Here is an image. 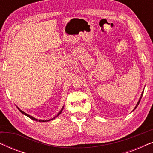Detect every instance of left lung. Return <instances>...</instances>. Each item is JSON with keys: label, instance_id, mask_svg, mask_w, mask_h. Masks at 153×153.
Segmentation results:
<instances>
[{"label": "left lung", "instance_id": "left-lung-1", "mask_svg": "<svg viewBox=\"0 0 153 153\" xmlns=\"http://www.w3.org/2000/svg\"><path fill=\"white\" fill-rule=\"evenodd\" d=\"M143 93H142V94H141V97H140V99H139V102H138V103H137V106H135V108L137 107V106H138V105H139V102H140V101H141V97H142V96H143ZM135 108H134V109H135Z\"/></svg>", "mask_w": 153, "mask_h": 153}]
</instances>
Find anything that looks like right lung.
I'll return each mask as SVG.
<instances>
[{
	"instance_id": "add662e5",
	"label": "right lung",
	"mask_w": 153,
	"mask_h": 153,
	"mask_svg": "<svg viewBox=\"0 0 153 153\" xmlns=\"http://www.w3.org/2000/svg\"><path fill=\"white\" fill-rule=\"evenodd\" d=\"M62 109H63V107H62V109H61V110H60V111L59 113H58V115H57V116H58V115H59V114H60V113H61V112H62ZM19 111H20L21 113H22V114H23L26 115V116H28V118H30V119H32V120H35V121H39V122H47V121H49V120H53V118H56V117H57V116L54 117V118H52V119H51V120H37V119H36V118H33V116H30V115H28V114H26V113H25V112H24V111H22V110H20V109H19Z\"/></svg>"
}]
</instances>
